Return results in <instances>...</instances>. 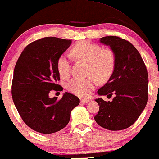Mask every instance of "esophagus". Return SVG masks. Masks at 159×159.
I'll return each instance as SVG.
<instances>
[{
    "instance_id": "esophagus-1",
    "label": "esophagus",
    "mask_w": 159,
    "mask_h": 159,
    "mask_svg": "<svg viewBox=\"0 0 159 159\" xmlns=\"http://www.w3.org/2000/svg\"><path fill=\"white\" fill-rule=\"evenodd\" d=\"M89 100L88 99H84V98H81V102L82 103V104H87L88 102H89Z\"/></svg>"
}]
</instances>
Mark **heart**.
Masks as SVG:
<instances>
[{
  "instance_id": "b5f03b06",
  "label": "heart",
  "mask_w": 159,
  "mask_h": 159,
  "mask_svg": "<svg viewBox=\"0 0 159 159\" xmlns=\"http://www.w3.org/2000/svg\"><path fill=\"white\" fill-rule=\"evenodd\" d=\"M71 53L75 58L88 62L87 78H72L68 82L69 91L80 97H88L96 85V79L103 82L108 80L114 71L116 55L110 49H101L98 44L83 41L72 47ZM57 70L62 77H66L70 71V60L63 54L57 61Z\"/></svg>"
}]
</instances>
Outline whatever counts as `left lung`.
I'll return each instance as SVG.
<instances>
[{
	"label": "left lung",
	"instance_id": "left-lung-1",
	"mask_svg": "<svg viewBox=\"0 0 159 159\" xmlns=\"http://www.w3.org/2000/svg\"><path fill=\"white\" fill-rule=\"evenodd\" d=\"M99 41L113 51L116 66L98 94L115 97L112 101L95 99L99 111L95 121L109 130H121L133 125L146 107L148 74L140 53L129 41L116 36L101 38Z\"/></svg>",
	"mask_w": 159,
	"mask_h": 159
}]
</instances>
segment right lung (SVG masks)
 <instances>
[{"label": "right lung", "mask_w": 159, "mask_h": 159, "mask_svg": "<svg viewBox=\"0 0 159 159\" xmlns=\"http://www.w3.org/2000/svg\"><path fill=\"white\" fill-rule=\"evenodd\" d=\"M72 41L46 37L30 43L15 64L12 84L13 102L24 123L36 132L51 134L67 125L71 112L80 103L75 95L65 93L61 100L49 98L51 90H61L57 84L60 74L57 61Z\"/></svg>", "instance_id": "obj_1"}]
</instances>
